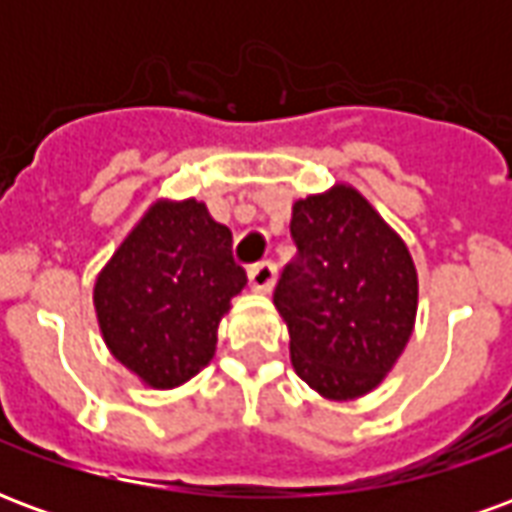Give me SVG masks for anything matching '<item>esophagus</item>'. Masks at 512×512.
<instances>
[{"label":"esophagus","instance_id":"1","mask_svg":"<svg viewBox=\"0 0 512 512\" xmlns=\"http://www.w3.org/2000/svg\"><path fill=\"white\" fill-rule=\"evenodd\" d=\"M274 282H277V266L271 260H260L249 268V285L260 293H268L274 288Z\"/></svg>","mask_w":512,"mask_h":512}]
</instances>
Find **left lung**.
<instances>
[{"instance_id": "obj_1", "label": "left lung", "mask_w": 512, "mask_h": 512, "mask_svg": "<svg viewBox=\"0 0 512 512\" xmlns=\"http://www.w3.org/2000/svg\"><path fill=\"white\" fill-rule=\"evenodd\" d=\"M296 257L274 304L301 381L332 400L376 389L417 318V268L406 244L351 186L293 205Z\"/></svg>"}]
</instances>
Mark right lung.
<instances>
[{
  "instance_id": "1",
  "label": "right lung",
  "mask_w": 512,
  "mask_h": 512,
  "mask_svg": "<svg viewBox=\"0 0 512 512\" xmlns=\"http://www.w3.org/2000/svg\"><path fill=\"white\" fill-rule=\"evenodd\" d=\"M244 285L233 233L202 202H156L98 274L93 299L117 362L169 389L211 362L219 321Z\"/></svg>"
}]
</instances>
